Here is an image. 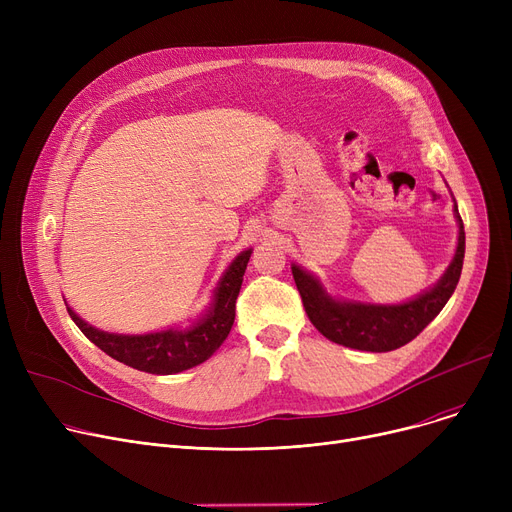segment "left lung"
I'll return each mask as SVG.
<instances>
[{
    "label": "left lung",
    "mask_w": 512,
    "mask_h": 512,
    "mask_svg": "<svg viewBox=\"0 0 512 512\" xmlns=\"http://www.w3.org/2000/svg\"><path fill=\"white\" fill-rule=\"evenodd\" d=\"M459 222V245L444 276L419 297L400 305H371L340 301L330 297L319 280L292 263V278L301 292L303 307L311 324L328 340L369 353H388L411 342L448 303L459 284L465 259V228L454 203Z\"/></svg>",
    "instance_id": "left-lung-1"
}]
</instances>
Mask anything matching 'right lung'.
<instances>
[{"label":"right lung","mask_w":512,"mask_h":512,"mask_svg":"<svg viewBox=\"0 0 512 512\" xmlns=\"http://www.w3.org/2000/svg\"><path fill=\"white\" fill-rule=\"evenodd\" d=\"M251 253L253 249L242 251L228 265V270L213 290L211 305L188 326L147 334H112L89 326L70 307L68 313L80 332L112 359L155 375L180 373L207 361L228 338L236 315V297Z\"/></svg>","instance_id":"add662e5"}]
</instances>
